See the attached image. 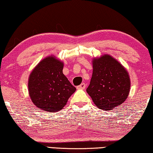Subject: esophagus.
<instances>
[{
  "instance_id": "esophagus-1",
  "label": "esophagus",
  "mask_w": 153,
  "mask_h": 153,
  "mask_svg": "<svg viewBox=\"0 0 153 153\" xmlns=\"http://www.w3.org/2000/svg\"><path fill=\"white\" fill-rule=\"evenodd\" d=\"M76 88L79 89V90H84V89L85 88V84L83 83H81V85H80L77 86Z\"/></svg>"
}]
</instances>
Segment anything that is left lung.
Returning <instances> with one entry per match:
<instances>
[{"mask_svg": "<svg viewBox=\"0 0 153 153\" xmlns=\"http://www.w3.org/2000/svg\"><path fill=\"white\" fill-rule=\"evenodd\" d=\"M93 72L87 92L96 107L109 111L120 105L129 94L131 81L123 65L109 55L92 59Z\"/></svg>", "mask_w": 153, "mask_h": 153, "instance_id": "left-lung-1", "label": "left lung"}]
</instances>
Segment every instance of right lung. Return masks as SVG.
<instances>
[{"label":"right lung","mask_w":153,"mask_h":153,"mask_svg":"<svg viewBox=\"0 0 153 153\" xmlns=\"http://www.w3.org/2000/svg\"><path fill=\"white\" fill-rule=\"evenodd\" d=\"M63 63L51 55L39 62L29 75L28 90L33 103L47 112L62 110L76 91L63 74Z\"/></svg>","instance_id":"1"}]
</instances>
